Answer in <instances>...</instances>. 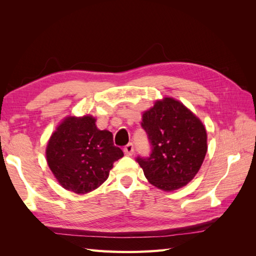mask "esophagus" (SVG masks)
I'll return each mask as SVG.
<instances>
[{
  "instance_id": "1",
  "label": "esophagus",
  "mask_w": 256,
  "mask_h": 256,
  "mask_svg": "<svg viewBox=\"0 0 256 256\" xmlns=\"http://www.w3.org/2000/svg\"><path fill=\"white\" fill-rule=\"evenodd\" d=\"M134 144H131V143H129V144H127L126 146H125V148H124V152H125L127 156H131V154H134Z\"/></svg>"
}]
</instances>
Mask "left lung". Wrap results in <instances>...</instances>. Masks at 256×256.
Listing matches in <instances>:
<instances>
[{
  "mask_svg": "<svg viewBox=\"0 0 256 256\" xmlns=\"http://www.w3.org/2000/svg\"><path fill=\"white\" fill-rule=\"evenodd\" d=\"M142 127L152 145L150 158L136 159L146 180L168 192L188 184L207 152V132L202 120L180 100L164 97L143 112Z\"/></svg>",
  "mask_w": 256,
  "mask_h": 256,
  "instance_id": "left-lung-1",
  "label": "left lung"
}]
</instances>
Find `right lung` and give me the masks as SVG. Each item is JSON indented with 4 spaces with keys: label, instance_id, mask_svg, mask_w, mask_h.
<instances>
[{
    "label": "right lung",
    "instance_id": "1",
    "mask_svg": "<svg viewBox=\"0 0 256 256\" xmlns=\"http://www.w3.org/2000/svg\"><path fill=\"white\" fill-rule=\"evenodd\" d=\"M124 156L113 134L100 130L92 115H69L53 131L46 147L47 164L64 189L86 194L109 177L114 161Z\"/></svg>",
    "mask_w": 256,
    "mask_h": 256
}]
</instances>
